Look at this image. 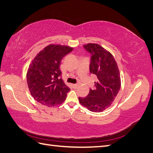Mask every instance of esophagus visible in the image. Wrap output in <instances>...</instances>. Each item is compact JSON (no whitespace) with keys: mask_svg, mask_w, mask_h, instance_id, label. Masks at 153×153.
<instances>
[{"mask_svg":"<svg viewBox=\"0 0 153 153\" xmlns=\"http://www.w3.org/2000/svg\"><path fill=\"white\" fill-rule=\"evenodd\" d=\"M73 86H74V88H75V89H77V88H78V87H79V83L74 84V85Z\"/></svg>","mask_w":153,"mask_h":153,"instance_id":"obj_1","label":"esophagus"}]
</instances>
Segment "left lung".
<instances>
[{"instance_id": "obj_1", "label": "left lung", "mask_w": 153, "mask_h": 153, "mask_svg": "<svg viewBox=\"0 0 153 153\" xmlns=\"http://www.w3.org/2000/svg\"><path fill=\"white\" fill-rule=\"evenodd\" d=\"M91 55L89 70L97 76L95 88L85 98L79 97L82 106L91 112H102L111 105L120 89V73L112 55L100 45L89 43L83 46Z\"/></svg>"}]
</instances>
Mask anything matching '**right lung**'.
Returning a JSON list of instances; mask_svg holds the SVG:
<instances>
[{
	"label": "right lung",
	"instance_id": "1",
	"mask_svg": "<svg viewBox=\"0 0 153 153\" xmlns=\"http://www.w3.org/2000/svg\"><path fill=\"white\" fill-rule=\"evenodd\" d=\"M72 50L67 46L51 45L34 58L27 71V82L32 97L38 102L54 106L66 100L70 89L62 79L60 65L64 56Z\"/></svg>",
	"mask_w": 153,
	"mask_h": 153
}]
</instances>
